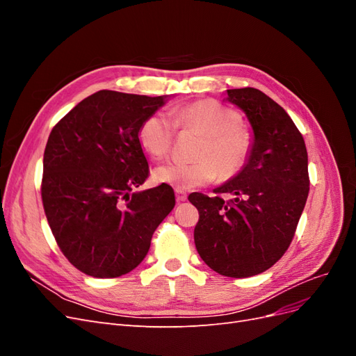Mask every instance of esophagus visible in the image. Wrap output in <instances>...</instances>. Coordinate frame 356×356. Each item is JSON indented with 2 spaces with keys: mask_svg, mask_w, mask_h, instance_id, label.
I'll use <instances>...</instances> for the list:
<instances>
[{
  "mask_svg": "<svg viewBox=\"0 0 356 356\" xmlns=\"http://www.w3.org/2000/svg\"><path fill=\"white\" fill-rule=\"evenodd\" d=\"M175 197L178 202H184V200H187V193L184 190L175 188Z\"/></svg>",
  "mask_w": 356,
  "mask_h": 356,
  "instance_id": "esophagus-1",
  "label": "esophagus"
}]
</instances>
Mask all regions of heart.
Instances as JSON below:
<instances>
[{
  "label": "heart",
  "instance_id": "obj_1",
  "mask_svg": "<svg viewBox=\"0 0 356 356\" xmlns=\"http://www.w3.org/2000/svg\"><path fill=\"white\" fill-rule=\"evenodd\" d=\"M145 117L138 129V139L153 157H163L170 152L175 126L191 129L203 135L195 161H166L154 169V179L179 190H191L208 184L215 178H233L246 163L252 139L241 126V115L230 106L215 99L187 104L172 113Z\"/></svg>",
  "mask_w": 356,
  "mask_h": 356
}]
</instances>
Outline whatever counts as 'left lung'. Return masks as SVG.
I'll return each instance as SVG.
<instances>
[{
  "label": "left lung",
  "mask_w": 356,
  "mask_h": 356,
  "mask_svg": "<svg viewBox=\"0 0 356 356\" xmlns=\"http://www.w3.org/2000/svg\"><path fill=\"white\" fill-rule=\"evenodd\" d=\"M225 92L251 124L250 157L213 190L230 193L232 200L202 193L188 200L199 211L195 243L202 260L222 276L250 277L270 268L294 238L309 195L307 149L291 117L266 93Z\"/></svg>",
  "instance_id": "obj_1"
}]
</instances>
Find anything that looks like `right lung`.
<instances>
[{"label": "right lung", "mask_w": 356, "mask_h": 356, "mask_svg": "<svg viewBox=\"0 0 356 356\" xmlns=\"http://www.w3.org/2000/svg\"><path fill=\"white\" fill-rule=\"evenodd\" d=\"M168 98L99 90L53 127L42 159V204L60 251L86 275L134 270L175 207L168 184L134 190L149 174L138 129Z\"/></svg>", "instance_id": "1"}]
</instances>
